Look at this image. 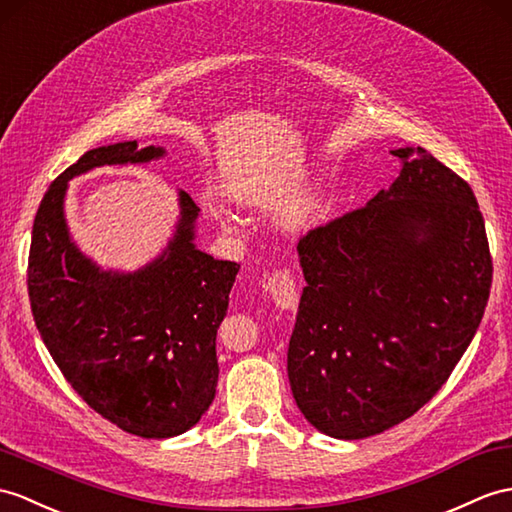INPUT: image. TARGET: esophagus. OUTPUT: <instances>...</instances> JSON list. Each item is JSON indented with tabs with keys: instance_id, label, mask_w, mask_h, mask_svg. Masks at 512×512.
Segmentation results:
<instances>
[{
	"instance_id": "esophagus-1",
	"label": "esophagus",
	"mask_w": 512,
	"mask_h": 512,
	"mask_svg": "<svg viewBox=\"0 0 512 512\" xmlns=\"http://www.w3.org/2000/svg\"><path fill=\"white\" fill-rule=\"evenodd\" d=\"M264 288L272 296L275 305L283 307V310H294L299 303V292H296V283L290 270H275L264 281Z\"/></svg>"
}]
</instances>
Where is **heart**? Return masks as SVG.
I'll return each mask as SVG.
<instances>
[{"label": "heart", "instance_id": "obj_1", "mask_svg": "<svg viewBox=\"0 0 512 512\" xmlns=\"http://www.w3.org/2000/svg\"><path fill=\"white\" fill-rule=\"evenodd\" d=\"M327 211H329V196L323 192V189H316V192L307 194L290 209L288 224L292 229H310V227H316L318 222H323Z\"/></svg>", "mask_w": 512, "mask_h": 512}]
</instances>
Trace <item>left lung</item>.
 Wrapping results in <instances>:
<instances>
[{
	"label": "left lung",
	"mask_w": 512,
	"mask_h": 512,
	"mask_svg": "<svg viewBox=\"0 0 512 512\" xmlns=\"http://www.w3.org/2000/svg\"><path fill=\"white\" fill-rule=\"evenodd\" d=\"M364 207L299 240L307 285L288 377L318 432L358 441L412 417L447 382L480 327L493 281L467 181L423 148Z\"/></svg>",
	"instance_id": "left-lung-1"
}]
</instances>
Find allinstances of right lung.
I'll return each mask as SVG.
<instances>
[{
  "instance_id": "right-lung-1",
  "label": "right lung",
  "mask_w": 512,
  "mask_h": 512,
  "mask_svg": "<svg viewBox=\"0 0 512 512\" xmlns=\"http://www.w3.org/2000/svg\"><path fill=\"white\" fill-rule=\"evenodd\" d=\"M163 154L137 141L82 154L45 192L28 257L32 316L56 366L89 408L141 438L183 434L209 410L216 334L240 264L198 251L200 209L178 192L181 218L168 248L135 272L102 270L71 242L63 202L74 176Z\"/></svg>"
}]
</instances>
